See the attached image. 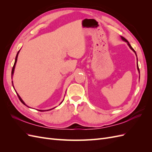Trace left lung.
Masks as SVG:
<instances>
[{"mask_svg": "<svg viewBox=\"0 0 152 152\" xmlns=\"http://www.w3.org/2000/svg\"><path fill=\"white\" fill-rule=\"evenodd\" d=\"M121 39H122V40H123V41H124V42H126L127 44V45H128V46L129 47V48L132 50L133 52H134V53H135V54H136V57H137V54H136V51L134 50V49H133L132 47H131V45H130V44H129V42H128V41L124 38V37H122V36H121ZM137 70H138V72H139V73H140V69H139V67H138V65H137Z\"/></svg>", "mask_w": 152, "mask_h": 152, "instance_id": "8db88e82", "label": "left lung"}]
</instances>
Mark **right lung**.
<instances>
[{"label": "right lung", "instance_id": "right-lung-1", "mask_svg": "<svg viewBox=\"0 0 152 152\" xmlns=\"http://www.w3.org/2000/svg\"><path fill=\"white\" fill-rule=\"evenodd\" d=\"M20 50H19V51L18 52V53H17V54H16V58H15V64H14V66H13V67H12V72H11V79H12V77H13V74H14V72H15V66H16V62H17V59H18V54H19V53H20ZM12 86H13V87H14V85H13V82L12 81ZM14 89H15V87H14ZM16 94H17V95H18V98H19V99H20V100L21 101V102L23 104H25V106H26L27 107H28V108H30V107H29L28 105H26V104H25V103L23 102V99H21V98L20 97V95L18 94V93H17V92L16 91ZM61 102V103H62ZM60 103V104H61ZM56 107H54V108H51V109H49V110H39V111H40V112H44V111H49V110H53V109H54V108H55Z\"/></svg>", "mask_w": 152, "mask_h": 152}]
</instances>
